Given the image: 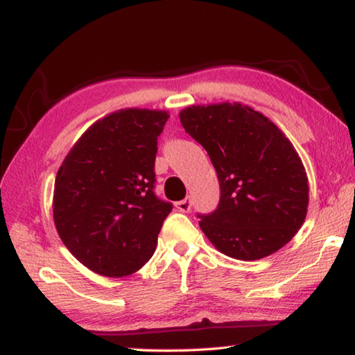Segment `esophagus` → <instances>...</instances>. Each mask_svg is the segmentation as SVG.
Masks as SVG:
<instances>
[{
    "label": "esophagus",
    "instance_id": "1",
    "mask_svg": "<svg viewBox=\"0 0 355 355\" xmlns=\"http://www.w3.org/2000/svg\"><path fill=\"white\" fill-rule=\"evenodd\" d=\"M175 207H177L178 211H182V213H189V211H191V207H192L191 199L180 200V202H177V203H175Z\"/></svg>",
    "mask_w": 355,
    "mask_h": 355
}]
</instances>
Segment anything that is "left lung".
I'll use <instances>...</instances> for the list:
<instances>
[{"instance_id": "1", "label": "left lung", "mask_w": 355, "mask_h": 355, "mask_svg": "<svg viewBox=\"0 0 355 355\" xmlns=\"http://www.w3.org/2000/svg\"><path fill=\"white\" fill-rule=\"evenodd\" d=\"M180 122L219 178L218 208L197 214L214 248L254 261L291 241L307 216L309 178L277 125L241 103L189 106Z\"/></svg>"}]
</instances>
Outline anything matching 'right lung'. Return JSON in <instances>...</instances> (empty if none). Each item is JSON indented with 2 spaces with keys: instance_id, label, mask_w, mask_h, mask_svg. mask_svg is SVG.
Masks as SVG:
<instances>
[{
  "instance_id": "1",
  "label": "right lung",
  "mask_w": 355,
  "mask_h": 355,
  "mask_svg": "<svg viewBox=\"0 0 355 355\" xmlns=\"http://www.w3.org/2000/svg\"><path fill=\"white\" fill-rule=\"evenodd\" d=\"M166 111L128 107L95 122L59 167L53 218L65 248L106 277L152 258L172 203L155 196L158 136Z\"/></svg>"
}]
</instances>
